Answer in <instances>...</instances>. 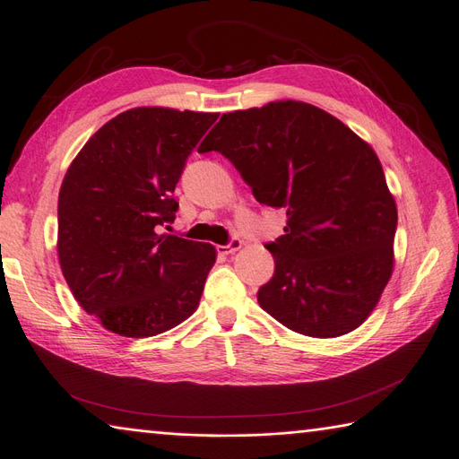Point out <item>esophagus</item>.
Listing matches in <instances>:
<instances>
[{
	"instance_id": "1",
	"label": "esophagus",
	"mask_w": 459,
	"mask_h": 459,
	"mask_svg": "<svg viewBox=\"0 0 459 459\" xmlns=\"http://www.w3.org/2000/svg\"><path fill=\"white\" fill-rule=\"evenodd\" d=\"M241 247H243L241 239H231L228 245H218L216 251H218V255H233V253H238Z\"/></svg>"
}]
</instances>
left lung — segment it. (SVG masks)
Here are the masks:
<instances>
[{"label":"left lung","instance_id":"left-lung-1","mask_svg":"<svg viewBox=\"0 0 459 459\" xmlns=\"http://www.w3.org/2000/svg\"><path fill=\"white\" fill-rule=\"evenodd\" d=\"M233 162L258 203L287 208L258 304L300 335L341 337L377 307L394 268L396 203L375 151L302 101L221 115L199 145Z\"/></svg>","mask_w":459,"mask_h":459}]
</instances>
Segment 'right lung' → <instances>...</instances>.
I'll return each mask as SVG.
<instances>
[{
    "label": "right lung",
    "instance_id": "obj_1",
    "mask_svg": "<svg viewBox=\"0 0 459 459\" xmlns=\"http://www.w3.org/2000/svg\"><path fill=\"white\" fill-rule=\"evenodd\" d=\"M218 113L135 107L97 130L59 191L57 253L74 299L122 337H152L197 310L216 248L160 233L186 159Z\"/></svg>",
    "mask_w": 459,
    "mask_h": 459
}]
</instances>
